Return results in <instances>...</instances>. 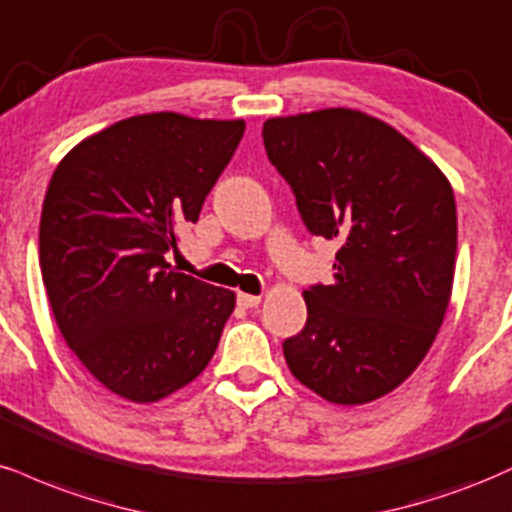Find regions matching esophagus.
<instances>
[{
	"mask_svg": "<svg viewBox=\"0 0 512 512\" xmlns=\"http://www.w3.org/2000/svg\"><path fill=\"white\" fill-rule=\"evenodd\" d=\"M237 304L244 306V309H254V306L261 304V297H258V294L239 292V294H237Z\"/></svg>",
	"mask_w": 512,
	"mask_h": 512,
	"instance_id": "34e87169",
	"label": "esophagus"
}]
</instances>
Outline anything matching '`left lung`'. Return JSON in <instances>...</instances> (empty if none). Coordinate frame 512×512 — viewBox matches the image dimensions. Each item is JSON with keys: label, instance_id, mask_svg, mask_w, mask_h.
Here are the masks:
<instances>
[{"label": "left lung", "instance_id": "obj_1", "mask_svg": "<svg viewBox=\"0 0 512 512\" xmlns=\"http://www.w3.org/2000/svg\"><path fill=\"white\" fill-rule=\"evenodd\" d=\"M263 143L306 230L340 244L333 285L304 290L287 366L335 405L383 398L422 364L446 316L453 186L400 131L347 107L268 119Z\"/></svg>", "mask_w": 512, "mask_h": 512}]
</instances>
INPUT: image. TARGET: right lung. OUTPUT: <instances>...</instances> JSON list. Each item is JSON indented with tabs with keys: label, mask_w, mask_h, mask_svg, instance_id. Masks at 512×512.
<instances>
[{
	"label": "right lung",
	"mask_w": 512,
	"mask_h": 512,
	"mask_svg": "<svg viewBox=\"0 0 512 512\" xmlns=\"http://www.w3.org/2000/svg\"><path fill=\"white\" fill-rule=\"evenodd\" d=\"M242 136V119L138 114L88 136L52 174L42 282L66 345L119 398H167L215 354L234 292L177 273L165 254Z\"/></svg>",
	"instance_id": "add662e5"
}]
</instances>
